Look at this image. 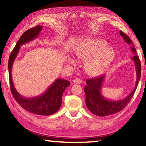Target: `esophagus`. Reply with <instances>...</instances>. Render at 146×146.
<instances>
[{"mask_svg": "<svg viewBox=\"0 0 146 146\" xmlns=\"http://www.w3.org/2000/svg\"><path fill=\"white\" fill-rule=\"evenodd\" d=\"M73 82L74 83H75V84H80L81 82H82V81H81L80 79L76 78H74V79H73Z\"/></svg>", "mask_w": 146, "mask_h": 146, "instance_id": "obj_1", "label": "esophagus"}]
</instances>
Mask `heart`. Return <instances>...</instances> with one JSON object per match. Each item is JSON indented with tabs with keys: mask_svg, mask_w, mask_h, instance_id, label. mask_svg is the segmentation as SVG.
Listing matches in <instances>:
<instances>
[{
	"mask_svg": "<svg viewBox=\"0 0 146 146\" xmlns=\"http://www.w3.org/2000/svg\"><path fill=\"white\" fill-rule=\"evenodd\" d=\"M75 55L81 60H86L84 69L88 75L92 76L100 75L109 68L114 60L115 52L107 42L100 39H88L80 44L75 50ZM68 62L75 64L72 56H69Z\"/></svg>",
	"mask_w": 146,
	"mask_h": 146,
	"instance_id": "b5f03b06",
	"label": "heart"
}]
</instances>
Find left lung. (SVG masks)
Returning <instances> with one entry per match:
<instances>
[{
	"label": "left lung",
	"instance_id": "left-lung-1",
	"mask_svg": "<svg viewBox=\"0 0 146 146\" xmlns=\"http://www.w3.org/2000/svg\"><path fill=\"white\" fill-rule=\"evenodd\" d=\"M120 35L122 36L123 40L131 46V51L135 55L131 58L135 64L137 81L133 90L125 98L118 100H108L101 93V90L102 88V85L105 79V75L86 80V82L87 85L84 88L86 106L91 113L99 117L111 115L122 110L129 102L134 95L141 76V64L139 57L137 55L134 43L129 36L123 33L122 31H120Z\"/></svg>",
	"mask_w": 146,
	"mask_h": 146
}]
</instances>
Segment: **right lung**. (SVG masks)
<instances>
[{
	"instance_id": "obj_1",
	"label": "right lung",
	"mask_w": 146,
	"mask_h": 146,
	"mask_svg": "<svg viewBox=\"0 0 146 146\" xmlns=\"http://www.w3.org/2000/svg\"><path fill=\"white\" fill-rule=\"evenodd\" d=\"M42 26H36L24 32L20 37L11 51L8 61V71L10 89L15 99L19 105L29 112L40 115H51L56 113L60 109L63 93L66 88L70 85L69 81L57 78L48 88L45 92L36 97H23L15 88L11 76L12 67L19 52L21 46L34 40L38 36L42 29Z\"/></svg>"
}]
</instances>
